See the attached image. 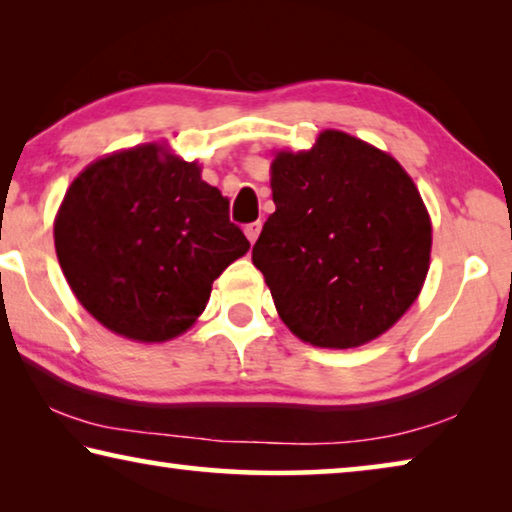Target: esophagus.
<instances>
[{"mask_svg":"<svg viewBox=\"0 0 512 512\" xmlns=\"http://www.w3.org/2000/svg\"><path fill=\"white\" fill-rule=\"evenodd\" d=\"M244 232H246V237H248L250 244H255L257 237H259V232H262V223H259V221H255V223H248L246 228H244Z\"/></svg>","mask_w":512,"mask_h":512,"instance_id":"esophagus-1","label":"esophagus"}]
</instances>
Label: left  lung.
Returning a JSON list of instances; mask_svg holds the SVG:
<instances>
[{"label":"left lung","mask_w":512,"mask_h":512,"mask_svg":"<svg viewBox=\"0 0 512 512\" xmlns=\"http://www.w3.org/2000/svg\"><path fill=\"white\" fill-rule=\"evenodd\" d=\"M275 212L253 248L282 323L316 348L375 341L418 300L431 216L391 153L343 131L273 151Z\"/></svg>","instance_id":"obj_1"}]
</instances>
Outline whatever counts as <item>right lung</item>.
Wrapping results in <instances>:
<instances>
[{"label":"right lung","instance_id":"obj_1","mask_svg":"<svg viewBox=\"0 0 512 512\" xmlns=\"http://www.w3.org/2000/svg\"><path fill=\"white\" fill-rule=\"evenodd\" d=\"M167 142H146L90 162L67 187L54 244L76 300L137 343L185 334L212 282L248 253L228 219V198Z\"/></svg>","mask_w":512,"mask_h":512}]
</instances>
